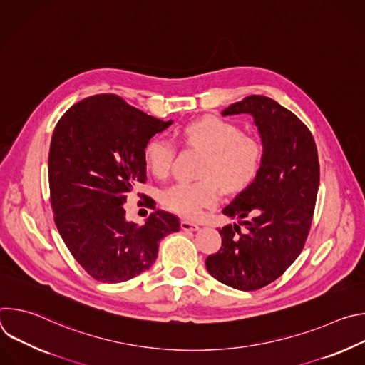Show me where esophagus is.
I'll return each mask as SVG.
<instances>
[{
	"label": "esophagus",
	"instance_id": "1",
	"mask_svg": "<svg viewBox=\"0 0 365 365\" xmlns=\"http://www.w3.org/2000/svg\"><path fill=\"white\" fill-rule=\"evenodd\" d=\"M180 228L183 231H197L199 230V225L195 224V222H190V221H182L180 222Z\"/></svg>",
	"mask_w": 365,
	"mask_h": 365
}]
</instances>
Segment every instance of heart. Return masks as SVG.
<instances>
[{
  "mask_svg": "<svg viewBox=\"0 0 365 365\" xmlns=\"http://www.w3.org/2000/svg\"><path fill=\"white\" fill-rule=\"evenodd\" d=\"M182 137L187 145L206 150L207 158L200 170L205 180L178 182L162 195L165 207L180 217L197 218L206 207L217 205L221 186L227 192H238L254 180L262 166V140L244 134L242 128L230 120L203 117L187 124ZM143 158L155 178L165 179L173 169L176 145L165 137H151L144 145Z\"/></svg>",
  "mask_w": 365,
  "mask_h": 365,
  "instance_id": "b5f03b06",
  "label": "heart"
}]
</instances>
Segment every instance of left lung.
I'll return each instance as SVG.
<instances>
[{"instance_id":"left-lung-1","label":"left lung","mask_w":365,"mask_h":365,"mask_svg":"<svg viewBox=\"0 0 365 365\" xmlns=\"http://www.w3.org/2000/svg\"><path fill=\"white\" fill-rule=\"evenodd\" d=\"M250 114L264 145L254 180L222 214L238 224L220 230L222 245L206 258L218 282L257 290L279 279L299 257L307 238L319 187V160L307 127L279 102L251 95L222 115Z\"/></svg>"}]
</instances>
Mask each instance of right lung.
Listing matches in <instances>:
<instances>
[{
    "label": "right lung",
    "mask_w": 365,
    "mask_h": 365,
    "mask_svg": "<svg viewBox=\"0 0 365 365\" xmlns=\"http://www.w3.org/2000/svg\"><path fill=\"white\" fill-rule=\"evenodd\" d=\"M172 125L113 93L85 98L55 127L48 151L50 202L56 227L83 270L102 283L127 282L148 270L179 218L153 212L144 225L125 220L124 203L144 183L147 141ZM154 206L153 199H147Z\"/></svg>",
    "instance_id": "obj_1"
}]
</instances>
